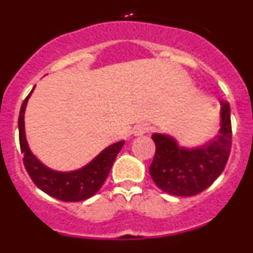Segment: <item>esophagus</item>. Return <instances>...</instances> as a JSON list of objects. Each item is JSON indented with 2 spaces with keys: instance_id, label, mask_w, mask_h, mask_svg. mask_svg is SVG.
<instances>
[{
  "instance_id": "34e87169",
  "label": "esophagus",
  "mask_w": 253,
  "mask_h": 253,
  "mask_svg": "<svg viewBox=\"0 0 253 253\" xmlns=\"http://www.w3.org/2000/svg\"><path fill=\"white\" fill-rule=\"evenodd\" d=\"M148 131H149V126L147 124H138L137 126H134V129H133L134 135H137V137L148 133Z\"/></svg>"
}]
</instances>
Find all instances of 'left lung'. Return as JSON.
I'll return each mask as SVG.
<instances>
[{
	"mask_svg": "<svg viewBox=\"0 0 253 253\" xmlns=\"http://www.w3.org/2000/svg\"><path fill=\"white\" fill-rule=\"evenodd\" d=\"M156 144L149 173L165 193L193 196L213 184L224 169L232 146L231 106L222 101L220 129L214 139L195 148L180 147L175 138L154 133Z\"/></svg>",
	"mask_w": 253,
	"mask_h": 253,
	"instance_id": "8db88e82",
	"label": "left lung"
}]
</instances>
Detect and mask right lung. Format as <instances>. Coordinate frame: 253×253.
<instances>
[{
  "label": "right lung",
  "mask_w": 253,
  "mask_h": 253,
  "mask_svg": "<svg viewBox=\"0 0 253 253\" xmlns=\"http://www.w3.org/2000/svg\"><path fill=\"white\" fill-rule=\"evenodd\" d=\"M33 90L22 102L19 115L20 148L21 153L24 154L22 161L29 176L42 191L60 202H82L91 198L104 185L114 161L125 142L120 140L106 147L90 163H87L86 166L76 171L60 172L49 169L31 153L26 140L24 115H25L26 104L33 93Z\"/></svg>",
  "instance_id": "1"
}]
</instances>
